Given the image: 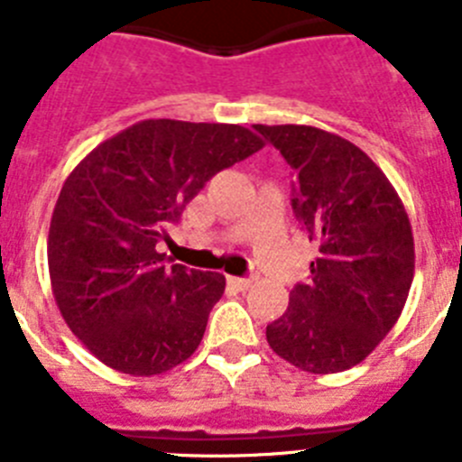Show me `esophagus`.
<instances>
[{"label": "esophagus", "instance_id": "obj_1", "mask_svg": "<svg viewBox=\"0 0 462 462\" xmlns=\"http://www.w3.org/2000/svg\"><path fill=\"white\" fill-rule=\"evenodd\" d=\"M228 284L234 289H238V291H247V289L254 284V280H252V277H228Z\"/></svg>", "mask_w": 462, "mask_h": 462}]
</instances>
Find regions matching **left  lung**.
<instances>
[{"label":"left lung","mask_w":462,"mask_h":462,"mask_svg":"<svg viewBox=\"0 0 462 462\" xmlns=\"http://www.w3.org/2000/svg\"><path fill=\"white\" fill-rule=\"evenodd\" d=\"M296 173L293 212L319 256L268 324L273 352L314 374L349 370L393 328L414 277V236L398 191L368 154L308 125H254Z\"/></svg>","instance_id":"left-lung-1"}]
</instances>
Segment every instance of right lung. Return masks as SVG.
Instances as JSON below:
<instances>
[{"label": "right lung", "mask_w": 462, "mask_h": 462, "mask_svg": "<svg viewBox=\"0 0 462 462\" xmlns=\"http://www.w3.org/2000/svg\"><path fill=\"white\" fill-rule=\"evenodd\" d=\"M261 148L240 125L141 120L69 173L48 231L52 296L73 336L108 368L152 377L201 345L226 280L164 266L157 243L212 175Z\"/></svg>", "instance_id": "right-lung-1"}]
</instances>
